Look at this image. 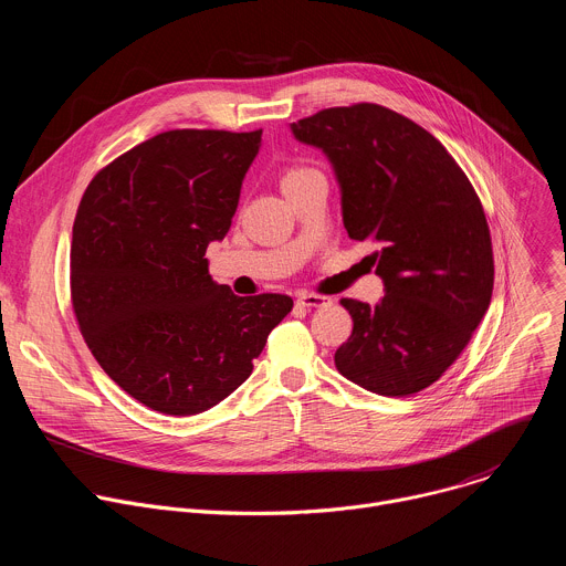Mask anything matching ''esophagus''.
<instances>
[{
  "label": "esophagus",
  "instance_id": "34e87169",
  "mask_svg": "<svg viewBox=\"0 0 566 566\" xmlns=\"http://www.w3.org/2000/svg\"><path fill=\"white\" fill-rule=\"evenodd\" d=\"M297 306L302 308H317V306H326L331 304V297L326 295H317V293H300L297 300H295Z\"/></svg>",
  "mask_w": 566,
  "mask_h": 566
}]
</instances>
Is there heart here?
<instances>
[{
	"label": "heart",
	"mask_w": 566,
	"mask_h": 566,
	"mask_svg": "<svg viewBox=\"0 0 566 566\" xmlns=\"http://www.w3.org/2000/svg\"><path fill=\"white\" fill-rule=\"evenodd\" d=\"M304 170H308V168H291V170L284 175V179H286V177H293V175H300V172H304Z\"/></svg>",
	"instance_id": "b5f03b06"
}]
</instances>
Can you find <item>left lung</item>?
<instances>
[{
    "mask_svg": "<svg viewBox=\"0 0 566 566\" xmlns=\"http://www.w3.org/2000/svg\"><path fill=\"white\" fill-rule=\"evenodd\" d=\"M333 164L350 240L370 242L385 297H342L353 333L335 366L357 387L407 398L442 378L493 293L491 233L478 193L449 150L380 104L324 108L291 124Z\"/></svg>",
    "mask_w": 566,
    "mask_h": 566,
    "instance_id": "8db88e82",
    "label": "left lung"
}]
</instances>
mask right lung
I'll use <instances>...</instances> for the list:
<instances>
[{
    "label": "right lung",
    "mask_w": 566,
    "mask_h": 566,
    "mask_svg": "<svg viewBox=\"0 0 566 566\" xmlns=\"http://www.w3.org/2000/svg\"><path fill=\"white\" fill-rule=\"evenodd\" d=\"M262 130L159 133L88 184L71 244V300L108 378L144 407L196 416L253 370L293 300L235 295L209 275Z\"/></svg>",
    "instance_id": "add662e5"
}]
</instances>
